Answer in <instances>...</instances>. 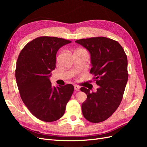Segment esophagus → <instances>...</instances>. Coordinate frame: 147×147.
Masks as SVG:
<instances>
[{"label":"esophagus","mask_w":147,"mask_h":147,"mask_svg":"<svg viewBox=\"0 0 147 147\" xmlns=\"http://www.w3.org/2000/svg\"><path fill=\"white\" fill-rule=\"evenodd\" d=\"M74 89L75 91H79L80 90V87L77 85H75L74 86Z\"/></svg>","instance_id":"1"}]
</instances>
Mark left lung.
Listing matches in <instances>:
<instances>
[{
	"label": "left lung",
	"mask_w": 147,
	"mask_h": 147,
	"mask_svg": "<svg viewBox=\"0 0 147 147\" xmlns=\"http://www.w3.org/2000/svg\"><path fill=\"white\" fill-rule=\"evenodd\" d=\"M90 52L92 68L99 86L96 92L82 87L87 95L82 105V113L88 121L100 123L109 118L121 103L128 79L127 59L123 47L104 37L83 38L75 41Z\"/></svg>",
	"instance_id": "8db88e82"
}]
</instances>
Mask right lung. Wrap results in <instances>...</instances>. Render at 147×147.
I'll return each instance as SVG.
<instances>
[{
    "label": "right lung",
    "mask_w": 147,
    "mask_h": 147,
    "mask_svg": "<svg viewBox=\"0 0 147 147\" xmlns=\"http://www.w3.org/2000/svg\"><path fill=\"white\" fill-rule=\"evenodd\" d=\"M70 43L62 38L40 37L28 43L18 58L15 76L20 96L31 113L43 121L63 117L74 92L72 84L52 86L50 80L57 51Z\"/></svg>",
    "instance_id": "1"
}]
</instances>
